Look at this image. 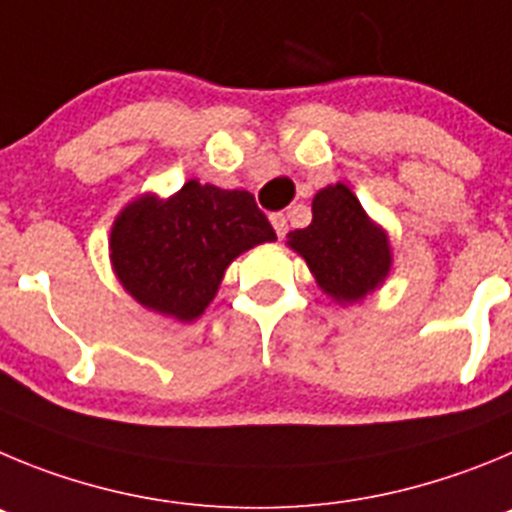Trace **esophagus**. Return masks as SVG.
<instances>
[{
	"label": "esophagus",
	"instance_id": "1",
	"mask_svg": "<svg viewBox=\"0 0 512 512\" xmlns=\"http://www.w3.org/2000/svg\"><path fill=\"white\" fill-rule=\"evenodd\" d=\"M270 222H273V229L278 237H285V234H288V219H285V214H273L270 216Z\"/></svg>",
	"mask_w": 512,
	"mask_h": 512
}]
</instances>
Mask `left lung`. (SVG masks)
<instances>
[{
  "label": "left lung",
  "mask_w": 512,
  "mask_h": 512,
  "mask_svg": "<svg viewBox=\"0 0 512 512\" xmlns=\"http://www.w3.org/2000/svg\"><path fill=\"white\" fill-rule=\"evenodd\" d=\"M290 247L303 255L324 293L342 303L362 301L390 270L388 237L342 183L313 196L311 224L290 232Z\"/></svg>",
  "instance_id": "left-lung-1"
}]
</instances>
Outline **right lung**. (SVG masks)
Masks as SVG:
<instances>
[{
	"mask_svg": "<svg viewBox=\"0 0 512 512\" xmlns=\"http://www.w3.org/2000/svg\"><path fill=\"white\" fill-rule=\"evenodd\" d=\"M273 239L252 193L188 181L168 201L145 196L127 206L109 247L119 280L142 306L191 321L216 296L229 262Z\"/></svg>",
	"mask_w": 512,
	"mask_h": 512,
	"instance_id": "add662e5",
	"label": "right lung"
}]
</instances>
